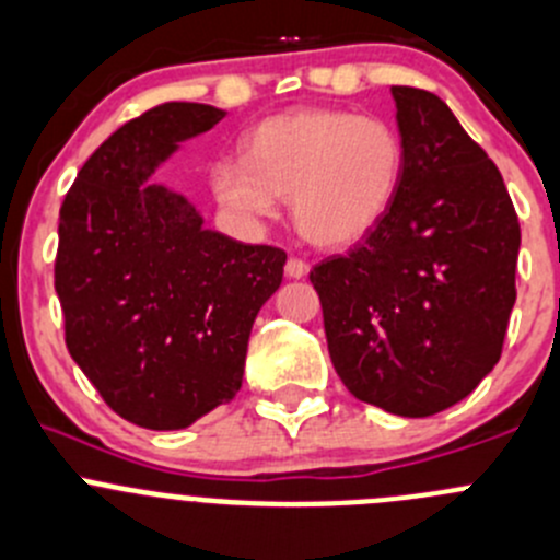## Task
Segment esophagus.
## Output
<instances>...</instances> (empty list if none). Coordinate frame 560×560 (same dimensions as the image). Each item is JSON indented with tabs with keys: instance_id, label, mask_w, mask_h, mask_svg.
<instances>
[{
	"instance_id": "esophagus-1",
	"label": "esophagus",
	"mask_w": 560,
	"mask_h": 560,
	"mask_svg": "<svg viewBox=\"0 0 560 560\" xmlns=\"http://www.w3.org/2000/svg\"><path fill=\"white\" fill-rule=\"evenodd\" d=\"M307 272H310V267H307V261H302V258L291 256L285 261V275H288V278L299 280V278H304V275H307Z\"/></svg>"
}]
</instances>
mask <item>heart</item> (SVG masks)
I'll list each match as a JSON object with an SVG mask.
<instances>
[{
    "mask_svg": "<svg viewBox=\"0 0 560 560\" xmlns=\"http://www.w3.org/2000/svg\"><path fill=\"white\" fill-rule=\"evenodd\" d=\"M406 149L381 116L307 108L272 116L247 136L245 160L212 171L220 203L247 220L291 201L299 234L315 247H348L389 212L400 187Z\"/></svg>",
    "mask_w": 560,
    "mask_h": 560,
    "instance_id": "1",
    "label": "heart"
}]
</instances>
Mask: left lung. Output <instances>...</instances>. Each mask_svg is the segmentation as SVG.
Here are the masks:
<instances>
[{"label": "left lung", "instance_id": "8db88e82", "mask_svg": "<svg viewBox=\"0 0 560 560\" xmlns=\"http://www.w3.org/2000/svg\"><path fill=\"white\" fill-rule=\"evenodd\" d=\"M406 165L389 212L310 269L337 375L359 400L433 417L501 359L520 223L501 171L433 92L392 86Z\"/></svg>", "mask_w": 560, "mask_h": 560}]
</instances>
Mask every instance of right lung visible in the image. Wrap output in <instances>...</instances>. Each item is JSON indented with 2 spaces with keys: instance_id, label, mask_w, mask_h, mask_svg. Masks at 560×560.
<instances>
[{
  "instance_id": "right-lung-1",
  "label": "right lung",
  "mask_w": 560,
  "mask_h": 560,
  "mask_svg": "<svg viewBox=\"0 0 560 560\" xmlns=\"http://www.w3.org/2000/svg\"><path fill=\"white\" fill-rule=\"evenodd\" d=\"M225 110L160 103L92 152L59 209L54 288L65 346L110 411L179 430L240 392L247 340L285 253L201 225L154 165Z\"/></svg>"
}]
</instances>
